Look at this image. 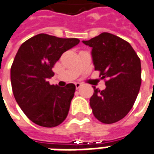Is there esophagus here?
Segmentation results:
<instances>
[{"mask_svg": "<svg viewBox=\"0 0 154 154\" xmlns=\"http://www.w3.org/2000/svg\"><path fill=\"white\" fill-rule=\"evenodd\" d=\"M75 86H76V88L78 89L79 88L82 86V83H80V82H76V83H75Z\"/></svg>", "mask_w": 154, "mask_h": 154, "instance_id": "34e87169", "label": "esophagus"}]
</instances>
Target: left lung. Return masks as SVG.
<instances>
[{"label":"left lung","mask_w":154,"mask_h":154,"mask_svg":"<svg viewBox=\"0 0 154 154\" xmlns=\"http://www.w3.org/2000/svg\"><path fill=\"white\" fill-rule=\"evenodd\" d=\"M82 43L92 48L94 70L106 79V88L94 87L89 100L94 117L104 124L124 119L132 108L141 83L140 60L128 42L115 35L103 32Z\"/></svg>","instance_id":"1"}]
</instances>
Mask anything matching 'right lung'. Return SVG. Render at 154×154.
Segmentation results:
<instances>
[{
  "mask_svg": "<svg viewBox=\"0 0 154 154\" xmlns=\"http://www.w3.org/2000/svg\"><path fill=\"white\" fill-rule=\"evenodd\" d=\"M77 38L38 34L20 46L11 67L14 98L35 125L52 128L66 119L76 86L50 85L53 67L63 53L79 43Z\"/></svg>",
  "mask_w": 154,
  "mask_h": 154,
  "instance_id": "obj_1",
  "label": "right lung"
}]
</instances>
